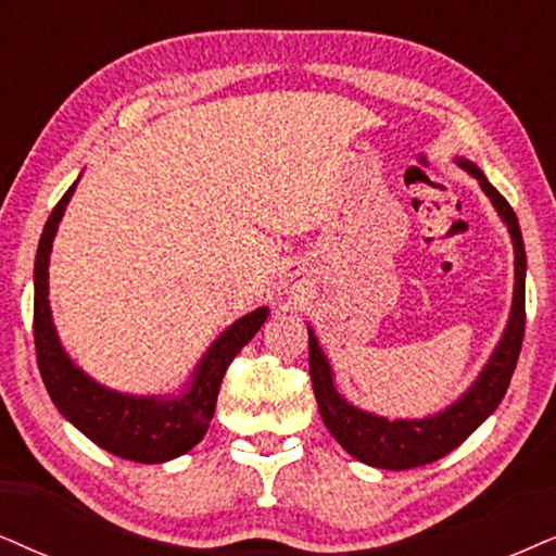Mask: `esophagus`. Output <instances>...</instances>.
<instances>
[{
  "label": "esophagus",
  "instance_id": "obj_1",
  "mask_svg": "<svg viewBox=\"0 0 556 556\" xmlns=\"http://www.w3.org/2000/svg\"><path fill=\"white\" fill-rule=\"evenodd\" d=\"M298 287H300L298 279H290V290H298Z\"/></svg>",
  "mask_w": 556,
  "mask_h": 556
}]
</instances>
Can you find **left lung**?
I'll return each instance as SVG.
<instances>
[{"label": "left lung", "mask_w": 556, "mask_h": 556, "mask_svg": "<svg viewBox=\"0 0 556 556\" xmlns=\"http://www.w3.org/2000/svg\"><path fill=\"white\" fill-rule=\"evenodd\" d=\"M456 164L480 181L482 192L490 197L497 215L508 226L513 251H516V287H513L508 326H505L501 343L495 346L493 356L484 364L472 388L454 405H448L446 410L435 413L431 418L388 420L382 416H371V413L359 410V407L346 403V397L339 395L326 354L320 351L313 330H307V336H311V379L323 424L354 459L369 467L413 469L431 465V462L454 452L501 405L505 390L510 384L513 369L518 364V354H521L526 330V249L521 226H518V217L508 205V200L490 185L480 166L465 159H456Z\"/></svg>", "instance_id": "8db88e82"}]
</instances>
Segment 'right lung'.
I'll return each mask as SVG.
<instances>
[{
  "instance_id": "add662e5",
  "label": "right lung",
  "mask_w": 556,
  "mask_h": 556,
  "mask_svg": "<svg viewBox=\"0 0 556 556\" xmlns=\"http://www.w3.org/2000/svg\"><path fill=\"white\" fill-rule=\"evenodd\" d=\"M74 189L76 181L48 215L38 243V256H35L33 336L40 377H43L48 395L61 416L97 446L121 456V459L159 465V462L187 454L189 448L200 444L210 420H213L226 369L236 359L238 351L264 326L269 307H258L223 330L197 364L192 382L179 397L121 395V392L97 384L66 356L53 328L51 305H48V262H51L48 256H51L53 236Z\"/></svg>"
}]
</instances>
